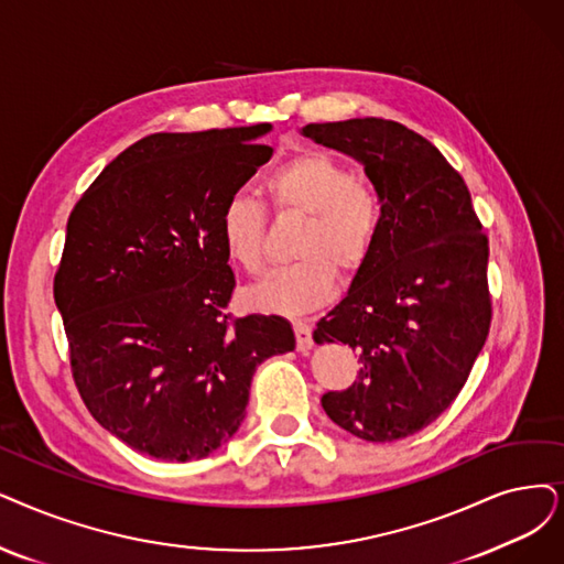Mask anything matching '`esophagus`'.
I'll return each mask as SVG.
<instances>
[{
  "mask_svg": "<svg viewBox=\"0 0 564 564\" xmlns=\"http://www.w3.org/2000/svg\"><path fill=\"white\" fill-rule=\"evenodd\" d=\"M296 333V347L301 354H307L312 349V324L310 322H294Z\"/></svg>",
  "mask_w": 564,
  "mask_h": 564,
  "instance_id": "34e87169",
  "label": "esophagus"
}]
</instances>
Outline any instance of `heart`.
I'll list each match as a JSON object with an SVG mask.
<instances>
[{"mask_svg": "<svg viewBox=\"0 0 564 564\" xmlns=\"http://www.w3.org/2000/svg\"><path fill=\"white\" fill-rule=\"evenodd\" d=\"M275 210L305 215L299 263L278 268L252 289L247 303L263 312L301 317L324 307L337 289V270L354 275L379 238L381 204L377 189L356 177L337 156L301 152L263 177ZM265 213L254 198L231 194L219 213V240L229 261L257 275L263 265Z\"/></svg>", "mask_w": 564, "mask_h": 564, "instance_id": "1", "label": "heart"}]
</instances>
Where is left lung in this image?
I'll return each mask as SVG.
<instances>
[{
  "label": "left lung",
  "mask_w": 564,
  "mask_h": 564,
  "mask_svg": "<svg viewBox=\"0 0 564 564\" xmlns=\"http://www.w3.org/2000/svg\"><path fill=\"white\" fill-rule=\"evenodd\" d=\"M303 137L364 164L381 204L370 259L314 330L345 343L358 379L328 391L333 423L366 442H395L456 400L490 328L488 238L460 173L421 133L393 120L305 124Z\"/></svg>",
  "instance_id": "left-lung-1"
}]
</instances>
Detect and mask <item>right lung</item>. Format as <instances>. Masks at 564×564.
I'll list each match as a JSON object with an SVG mask.
<instances>
[{
	"label": "right lung",
	"instance_id": "obj_1",
	"mask_svg": "<svg viewBox=\"0 0 564 564\" xmlns=\"http://www.w3.org/2000/svg\"><path fill=\"white\" fill-rule=\"evenodd\" d=\"M270 129L152 133L66 221L55 305L74 381L89 414L145 456H210L240 427L257 368L296 347L286 319L227 312L219 213L273 156L254 143Z\"/></svg>",
	"mask_w": 564,
	"mask_h": 564
}]
</instances>
